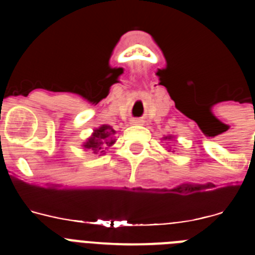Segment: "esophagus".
<instances>
[{"mask_svg":"<svg viewBox=\"0 0 255 255\" xmlns=\"http://www.w3.org/2000/svg\"><path fill=\"white\" fill-rule=\"evenodd\" d=\"M143 123L144 121L141 120V119H131V120H130V124H131V125H141Z\"/></svg>","mask_w":255,"mask_h":255,"instance_id":"34e87169","label":"esophagus"}]
</instances>
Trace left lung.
Returning a JSON list of instances; mask_svg holds the SVG:
<instances>
[{"mask_svg":"<svg viewBox=\"0 0 255 255\" xmlns=\"http://www.w3.org/2000/svg\"><path fill=\"white\" fill-rule=\"evenodd\" d=\"M164 139H170V136H168V138H164Z\"/></svg>","mask_w":255,"mask_h":255,"instance_id":"obj_1","label":"left lung"}]
</instances>
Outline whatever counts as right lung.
I'll use <instances>...</instances> for the list:
<instances>
[{
	"instance_id": "right-lung-1",
	"label": "right lung",
	"mask_w": 255,
	"mask_h": 255,
	"mask_svg": "<svg viewBox=\"0 0 255 255\" xmlns=\"http://www.w3.org/2000/svg\"><path fill=\"white\" fill-rule=\"evenodd\" d=\"M115 134V130L111 126L103 125L100 129L94 130L93 135L88 139L87 143H84V148L87 149H92L94 153H103L105 148L111 147L115 143L114 139L111 138V135Z\"/></svg>"
}]
</instances>
